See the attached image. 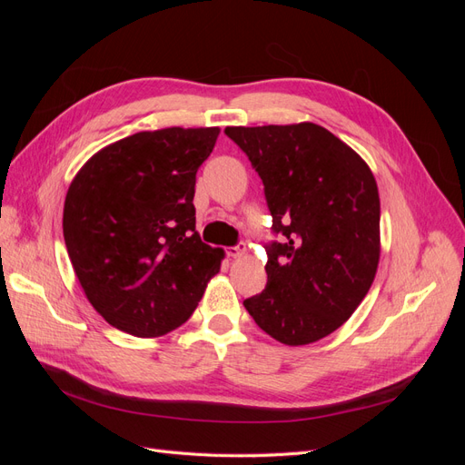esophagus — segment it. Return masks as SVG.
I'll use <instances>...</instances> for the list:
<instances>
[{
    "instance_id": "obj_1",
    "label": "esophagus",
    "mask_w": 465,
    "mask_h": 465,
    "mask_svg": "<svg viewBox=\"0 0 465 465\" xmlns=\"http://www.w3.org/2000/svg\"><path fill=\"white\" fill-rule=\"evenodd\" d=\"M246 254H248V252H246V246H244V244L227 248V256H229V258H242V256H246Z\"/></svg>"
}]
</instances>
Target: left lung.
I'll return each mask as SVG.
<instances>
[{"instance_id": "left-lung-1", "label": "left lung", "mask_w": 465, "mask_h": 465, "mask_svg": "<svg viewBox=\"0 0 465 465\" xmlns=\"http://www.w3.org/2000/svg\"><path fill=\"white\" fill-rule=\"evenodd\" d=\"M260 174L273 231L267 285L244 306L275 341L333 333L367 297L380 262V198L357 151L312 122L224 128Z\"/></svg>"}]
</instances>
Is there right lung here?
<instances>
[{
  "mask_svg": "<svg viewBox=\"0 0 465 465\" xmlns=\"http://www.w3.org/2000/svg\"><path fill=\"white\" fill-rule=\"evenodd\" d=\"M219 128L139 132L96 151L64 203V238L87 301L135 337L180 328L217 275L223 248L195 231V173Z\"/></svg>",
  "mask_w": 465,
  "mask_h": 465,
  "instance_id": "add662e5",
  "label": "right lung"
}]
</instances>
